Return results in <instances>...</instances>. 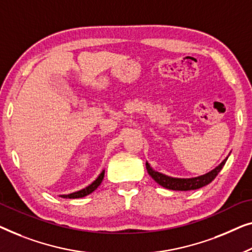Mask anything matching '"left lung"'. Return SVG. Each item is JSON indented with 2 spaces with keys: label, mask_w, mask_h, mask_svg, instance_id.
I'll return each instance as SVG.
<instances>
[{
  "label": "left lung",
  "mask_w": 252,
  "mask_h": 252,
  "mask_svg": "<svg viewBox=\"0 0 252 252\" xmlns=\"http://www.w3.org/2000/svg\"><path fill=\"white\" fill-rule=\"evenodd\" d=\"M228 157L222 161L218 166H216L214 170H211L210 172L205 173V175L195 177V178H173V177H169L163 175L161 172L155 171L151 168V165L146 162V169L147 172L150 173V176L157 182L158 185L168 189L172 190H193L201 189L208 184H210L212 180L216 178V176L218 175L219 171L222 169V166L225 165L226 161H227Z\"/></svg>",
  "instance_id": "1"
}]
</instances>
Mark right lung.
<instances>
[{
  "label": "right lung",
  "instance_id": "add662e5",
  "mask_svg": "<svg viewBox=\"0 0 252 252\" xmlns=\"http://www.w3.org/2000/svg\"><path fill=\"white\" fill-rule=\"evenodd\" d=\"M104 176H105V170H102V171L100 172V175L97 177V179L94 180V182H92L89 186H87L86 189L77 190V192H74L70 194H63V195H60V196L63 198H79V197H84V196L89 195V194H91L94 190L98 189V186L100 185L102 179H104Z\"/></svg>",
  "mask_w": 252,
  "mask_h": 252
}]
</instances>
